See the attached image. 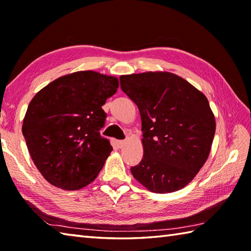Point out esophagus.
<instances>
[{
  "mask_svg": "<svg viewBox=\"0 0 251 251\" xmlns=\"http://www.w3.org/2000/svg\"><path fill=\"white\" fill-rule=\"evenodd\" d=\"M116 145L119 148H123L125 145H126V140H119L116 142Z\"/></svg>",
  "mask_w": 251,
  "mask_h": 251,
  "instance_id": "34e87169",
  "label": "esophagus"
}]
</instances>
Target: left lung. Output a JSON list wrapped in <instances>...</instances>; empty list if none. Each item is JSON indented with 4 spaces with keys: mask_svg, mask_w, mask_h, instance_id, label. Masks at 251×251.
Masks as SVG:
<instances>
[{
    "mask_svg": "<svg viewBox=\"0 0 251 251\" xmlns=\"http://www.w3.org/2000/svg\"><path fill=\"white\" fill-rule=\"evenodd\" d=\"M121 88L141 116L143 157L130 168L154 193H170L194 179L209 156L216 131L206 96L170 72L120 77Z\"/></svg>",
    "mask_w": 251,
    "mask_h": 251,
    "instance_id": "obj_1",
    "label": "left lung"
}]
</instances>
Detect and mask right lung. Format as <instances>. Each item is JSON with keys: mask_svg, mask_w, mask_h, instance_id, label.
<instances>
[{"mask_svg": "<svg viewBox=\"0 0 251 251\" xmlns=\"http://www.w3.org/2000/svg\"><path fill=\"white\" fill-rule=\"evenodd\" d=\"M119 79L95 71L58 77L42 88L25 112L23 135L36 168L52 185L74 191L97 178L112 149L100 136L102 105Z\"/></svg>", "mask_w": 251, "mask_h": 251, "instance_id": "obj_1", "label": "right lung"}]
</instances>
